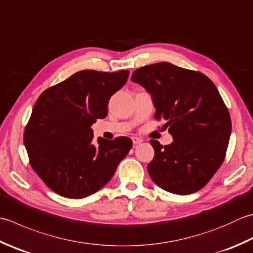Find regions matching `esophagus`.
<instances>
[{"mask_svg": "<svg viewBox=\"0 0 253 253\" xmlns=\"http://www.w3.org/2000/svg\"><path fill=\"white\" fill-rule=\"evenodd\" d=\"M143 140L141 139V138L139 137H132V142L133 145H139V143H141Z\"/></svg>", "mask_w": 253, "mask_h": 253, "instance_id": "1", "label": "esophagus"}]
</instances>
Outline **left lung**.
Returning <instances> with one entry per match:
<instances>
[{"label":"left lung","instance_id":"left-lung-1","mask_svg":"<svg viewBox=\"0 0 253 253\" xmlns=\"http://www.w3.org/2000/svg\"><path fill=\"white\" fill-rule=\"evenodd\" d=\"M152 95L155 118L166 121L170 145L150 140L155 157L147 169L156 184L177 195L192 194L210 182L225 160L231 120L210 78L199 71L159 62L132 72Z\"/></svg>","mask_w":253,"mask_h":253}]
</instances>
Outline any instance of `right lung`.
I'll list each match as a JSON object with an SVG mask.
<instances>
[{"mask_svg":"<svg viewBox=\"0 0 253 253\" xmlns=\"http://www.w3.org/2000/svg\"><path fill=\"white\" fill-rule=\"evenodd\" d=\"M128 70H83L37 98L25 127L29 163L42 182L68 199H83L106 185L132 147L128 137L97 138L91 126L105 118L108 101L124 86Z\"/></svg>","mask_w":253,"mask_h":253,"instance_id":"obj_1","label":"right lung"}]
</instances>
